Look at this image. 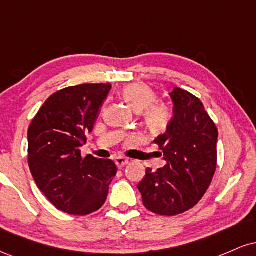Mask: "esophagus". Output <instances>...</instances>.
<instances>
[{"label": "esophagus", "instance_id": "34e87169", "mask_svg": "<svg viewBox=\"0 0 256 256\" xmlns=\"http://www.w3.org/2000/svg\"><path fill=\"white\" fill-rule=\"evenodd\" d=\"M128 160L126 158H122V156H118L116 158V165L119 167V168H122V167H124L125 165H128Z\"/></svg>", "mask_w": 256, "mask_h": 256}]
</instances>
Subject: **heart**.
I'll return each mask as SVG.
<instances>
[{
    "label": "heart",
    "instance_id": "1",
    "mask_svg": "<svg viewBox=\"0 0 256 256\" xmlns=\"http://www.w3.org/2000/svg\"><path fill=\"white\" fill-rule=\"evenodd\" d=\"M122 98L136 112L144 110V122L152 132H162L172 119V110L166 104H152L156 94L152 88L142 83H134L125 86L122 91Z\"/></svg>",
    "mask_w": 256,
    "mask_h": 256
}]
</instances>
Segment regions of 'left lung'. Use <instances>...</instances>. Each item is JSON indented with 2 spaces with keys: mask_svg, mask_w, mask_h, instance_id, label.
Wrapping results in <instances>:
<instances>
[{
  "mask_svg": "<svg viewBox=\"0 0 256 256\" xmlns=\"http://www.w3.org/2000/svg\"><path fill=\"white\" fill-rule=\"evenodd\" d=\"M173 118L154 142L166 165L146 170L137 185L146 210L160 216H177L192 208L212 182L216 167L218 130L204 104L180 88L170 92Z\"/></svg>",
  "mask_w": 256,
  "mask_h": 256,
  "instance_id": "1",
  "label": "left lung"
}]
</instances>
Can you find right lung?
Returning <instances> with one entry per match:
<instances>
[{
  "mask_svg": "<svg viewBox=\"0 0 256 256\" xmlns=\"http://www.w3.org/2000/svg\"><path fill=\"white\" fill-rule=\"evenodd\" d=\"M110 89V84H80L58 91L44 102L28 128L32 177L62 212L86 216L100 210L116 174L112 160L80 155Z\"/></svg>",
  "mask_w": 256,
  "mask_h": 256,
  "instance_id": "1",
  "label": "right lung"
}]
</instances>
